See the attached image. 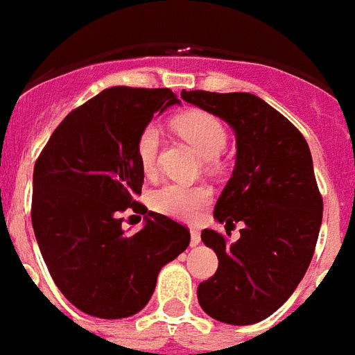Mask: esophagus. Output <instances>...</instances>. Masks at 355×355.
Returning <instances> with one entry per match:
<instances>
[{
  "label": "esophagus",
  "instance_id": "esophagus-1",
  "mask_svg": "<svg viewBox=\"0 0 355 355\" xmlns=\"http://www.w3.org/2000/svg\"><path fill=\"white\" fill-rule=\"evenodd\" d=\"M201 242V234L198 229H191V245L192 248H196V245H200Z\"/></svg>",
  "mask_w": 355,
  "mask_h": 355
}]
</instances>
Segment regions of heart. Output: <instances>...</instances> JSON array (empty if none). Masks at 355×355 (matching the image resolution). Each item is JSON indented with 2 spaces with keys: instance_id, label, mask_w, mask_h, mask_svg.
Masks as SVG:
<instances>
[{
  "instance_id": "1",
  "label": "heart",
  "mask_w": 355,
  "mask_h": 355,
  "mask_svg": "<svg viewBox=\"0 0 355 355\" xmlns=\"http://www.w3.org/2000/svg\"><path fill=\"white\" fill-rule=\"evenodd\" d=\"M175 133L185 139L203 159H214L227 146L225 124L209 112L189 110L172 121ZM161 133L155 124H146L135 141V155L141 168L154 172ZM212 191L205 185L187 187L180 183H164L150 194L152 209L175 220H196L205 207L211 205Z\"/></svg>"
}]
</instances>
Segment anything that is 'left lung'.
<instances>
[{
	"mask_svg": "<svg viewBox=\"0 0 355 355\" xmlns=\"http://www.w3.org/2000/svg\"><path fill=\"white\" fill-rule=\"evenodd\" d=\"M181 98L223 119L236 135V164L214 207L231 234L211 229L201 240L218 269L198 286L205 313L227 324H254L279 310L304 277L322 222V198L302 133L251 93L181 92Z\"/></svg>",
	"mask_w": 355,
	"mask_h": 355,
	"instance_id": "1",
	"label": "left lung"
}]
</instances>
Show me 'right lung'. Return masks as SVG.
<instances>
[{
    "mask_svg": "<svg viewBox=\"0 0 355 355\" xmlns=\"http://www.w3.org/2000/svg\"><path fill=\"white\" fill-rule=\"evenodd\" d=\"M174 104L166 87L104 89L62 121L34 164L36 242L58 290L87 315L143 310L161 268L189 248V229L168 216L148 212L137 233L124 232L120 218L126 208L146 214L135 141L155 112Z\"/></svg>",
    "mask_w": 355,
    "mask_h": 355,
    "instance_id": "1",
    "label": "right lung"
}]
</instances>
